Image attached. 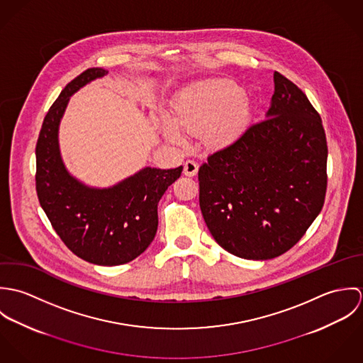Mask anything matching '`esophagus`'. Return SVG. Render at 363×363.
I'll list each match as a JSON object with an SVG mask.
<instances>
[{
	"label": "esophagus",
	"instance_id": "34e87169",
	"mask_svg": "<svg viewBox=\"0 0 363 363\" xmlns=\"http://www.w3.org/2000/svg\"><path fill=\"white\" fill-rule=\"evenodd\" d=\"M197 172H199V163H197L196 160H186V162H184V170H183V173H184L186 176L193 177V176L197 174Z\"/></svg>",
	"mask_w": 363,
	"mask_h": 363
}]
</instances>
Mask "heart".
Wrapping results in <instances>:
<instances>
[{"instance_id": "heart-1", "label": "heart", "mask_w": 363, "mask_h": 363, "mask_svg": "<svg viewBox=\"0 0 363 363\" xmlns=\"http://www.w3.org/2000/svg\"><path fill=\"white\" fill-rule=\"evenodd\" d=\"M173 121L163 118V135L183 144L184 135L203 133L206 143L213 147L236 140L243 131L250 106L245 89L232 79L211 78L196 82L179 94L172 107Z\"/></svg>"}]
</instances>
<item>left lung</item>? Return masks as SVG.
Here are the masks:
<instances>
[{"label":"left lung","mask_w":363,"mask_h":363,"mask_svg":"<svg viewBox=\"0 0 363 363\" xmlns=\"http://www.w3.org/2000/svg\"><path fill=\"white\" fill-rule=\"evenodd\" d=\"M265 120L200 166V208L215 242L233 256L275 259L320 213L327 189V141L320 114L274 72Z\"/></svg>","instance_id":"8db88e82"}]
</instances>
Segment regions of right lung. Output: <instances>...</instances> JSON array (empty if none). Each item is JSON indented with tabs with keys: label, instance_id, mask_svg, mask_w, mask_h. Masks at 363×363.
Returning a JSON list of instances; mask_svg holds the SVG:
<instances>
[{
	"label": "right lung",
	"instance_id": "obj_1",
	"mask_svg": "<svg viewBox=\"0 0 363 363\" xmlns=\"http://www.w3.org/2000/svg\"><path fill=\"white\" fill-rule=\"evenodd\" d=\"M107 74L89 68L72 79L49 108L36 144L39 203L64 245L79 259L96 265H120L143 255L157 230V203L183 170L144 167L107 187H89L65 167L58 127L69 96Z\"/></svg>",
	"mask_w": 363,
	"mask_h": 363
}]
</instances>
